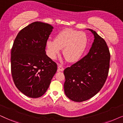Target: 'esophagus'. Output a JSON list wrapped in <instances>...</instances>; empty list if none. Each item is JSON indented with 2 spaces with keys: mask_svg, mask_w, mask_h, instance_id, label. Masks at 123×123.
Instances as JSON below:
<instances>
[{
  "mask_svg": "<svg viewBox=\"0 0 123 123\" xmlns=\"http://www.w3.org/2000/svg\"><path fill=\"white\" fill-rule=\"evenodd\" d=\"M64 69V68L62 66V65H58V70L60 71H63Z\"/></svg>",
  "mask_w": 123,
  "mask_h": 123,
  "instance_id": "obj_1",
  "label": "esophagus"
}]
</instances>
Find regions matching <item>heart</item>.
<instances>
[{"instance_id": "1", "label": "heart", "mask_w": 123, "mask_h": 123, "mask_svg": "<svg viewBox=\"0 0 123 123\" xmlns=\"http://www.w3.org/2000/svg\"><path fill=\"white\" fill-rule=\"evenodd\" d=\"M88 38L84 31L72 29H65L55 37L54 41H47V47L49 55L55 59L59 53L60 49H63V54L69 62L79 59L86 49Z\"/></svg>"}]
</instances>
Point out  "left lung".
I'll return each mask as SVG.
<instances>
[{"label": "left lung", "instance_id": "obj_1", "mask_svg": "<svg viewBox=\"0 0 123 123\" xmlns=\"http://www.w3.org/2000/svg\"><path fill=\"white\" fill-rule=\"evenodd\" d=\"M89 30L94 36L89 53L64 71L65 95L77 102L97 94L104 85L109 71L110 53L106 41L94 30Z\"/></svg>", "mask_w": 123, "mask_h": 123}]
</instances>
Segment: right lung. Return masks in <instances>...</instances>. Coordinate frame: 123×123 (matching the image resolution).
<instances>
[{"label": "right lung", "instance_id": "obj_1", "mask_svg": "<svg viewBox=\"0 0 123 123\" xmlns=\"http://www.w3.org/2000/svg\"><path fill=\"white\" fill-rule=\"evenodd\" d=\"M52 27L36 21L21 30L11 50V73L14 84L30 98L42 96L56 72L57 64L46 54Z\"/></svg>", "mask_w": 123, "mask_h": 123}]
</instances>
